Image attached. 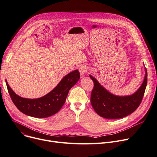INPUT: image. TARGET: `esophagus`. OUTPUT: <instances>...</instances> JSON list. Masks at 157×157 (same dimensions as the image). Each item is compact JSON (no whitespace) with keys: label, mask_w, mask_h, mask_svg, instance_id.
Segmentation results:
<instances>
[{"label":"esophagus","mask_w":157,"mask_h":157,"mask_svg":"<svg viewBox=\"0 0 157 157\" xmlns=\"http://www.w3.org/2000/svg\"><path fill=\"white\" fill-rule=\"evenodd\" d=\"M79 71L82 76H84L85 73L87 72V68L84 65H81L79 67Z\"/></svg>","instance_id":"34e87169"}]
</instances>
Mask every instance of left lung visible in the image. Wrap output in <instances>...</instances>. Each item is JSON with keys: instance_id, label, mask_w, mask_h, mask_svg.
<instances>
[{"instance_id": "left-lung-1", "label": "left lung", "mask_w": 157, "mask_h": 157, "mask_svg": "<svg viewBox=\"0 0 157 157\" xmlns=\"http://www.w3.org/2000/svg\"><path fill=\"white\" fill-rule=\"evenodd\" d=\"M94 83L91 94L92 105L95 111L106 119H119L125 117L136 110L141 104L147 85V74L141 86L133 94L126 96L116 95L109 92L92 75H89Z\"/></svg>"}]
</instances>
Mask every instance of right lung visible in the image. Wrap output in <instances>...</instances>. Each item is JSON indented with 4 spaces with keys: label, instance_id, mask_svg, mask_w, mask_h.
Segmentation results:
<instances>
[{
    "label": "right lung",
    "instance_id": "obj_1",
    "mask_svg": "<svg viewBox=\"0 0 157 157\" xmlns=\"http://www.w3.org/2000/svg\"><path fill=\"white\" fill-rule=\"evenodd\" d=\"M80 78L78 70L65 76L51 92L37 98H23L13 91L6 83L11 100L21 113L34 118H48L59 112L64 104L69 90Z\"/></svg>",
    "mask_w": 157,
    "mask_h": 157
}]
</instances>
